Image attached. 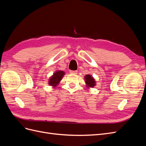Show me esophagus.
<instances>
[{"instance_id":"esophagus-1","label":"esophagus","mask_w":146,"mask_h":146,"mask_svg":"<svg viewBox=\"0 0 146 146\" xmlns=\"http://www.w3.org/2000/svg\"><path fill=\"white\" fill-rule=\"evenodd\" d=\"M70 74H77V70H70Z\"/></svg>"}]
</instances>
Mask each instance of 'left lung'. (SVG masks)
<instances>
[{
	"label": "left lung",
	"instance_id": "8db88e82",
	"mask_svg": "<svg viewBox=\"0 0 146 146\" xmlns=\"http://www.w3.org/2000/svg\"><path fill=\"white\" fill-rule=\"evenodd\" d=\"M84 80L86 83V86L88 88H94L96 86V81L95 78L90 74H87L84 77Z\"/></svg>",
	"mask_w": 146,
	"mask_h": 146
}]
</instances>
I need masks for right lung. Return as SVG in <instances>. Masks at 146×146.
I'll use <instances>...</instances> for the list:
<instances>
[{
	"label": "right lung",
	"instance_id": "1",
	"mask_svg": "<svg viewBox=\"0 0 146 146\" xmlns=\"http://www.w3.org/2000/svg\"><path fill=\"white\" fill-rule=\"evenodd\" d=\"M65 75V72L63 70H56V71L53 74L52 76L48 78V85L49 86H51L52 87H56L57 85H58V84L62 80L63 77Z\"/></svg>",
	"mask_w": 146,
	"mask_h": 146
}]
</instances>
